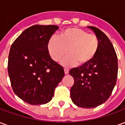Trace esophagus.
<instances>
[{"instance_id":"1","label":"esophagus","mask_w":125,"mask_h":125,"mask_svg":"<svg viewBox=\"0 0 125 125\" xmlns=\"http://www.w3.org/2000/svg\"><path fill=\"white\" fill-rule=\"evenodd\" d=\"M64 73H65V74H68L69 73V70L67 68H64Z\"/></svg>"}]
</instances>
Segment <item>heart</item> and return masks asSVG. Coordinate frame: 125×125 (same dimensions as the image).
Instances as JSON below:
<instances>
[{"instance_id":"heart-1","label":"heart","mask_w":125,"mask_h":125,"mask_svg":"<svg viewBox=\"0 0 125 125\" xmlns=\"http://www.w3.org/2000/svg\"><path fill=\"white\" fill-rule=\"evenodd\" d=\"M100 47V41L96 35L88 33L77 27L66 29L60 33L59 37H52L48 41L47 49L50 57L58 62L67 55L61 62L65 67L85 65L96 56Z\"/></svg>"}]
</instances>
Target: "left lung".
Returning <instances> with one entry per match:
<instances>
[{
	"mask_svg": "<svg viewBox=\"0 0 125 125\" xmlns=\"http://www.w3.org/2000/svg\"><path fill=\"white\" fill-rule=\"evenodd\" d=\"M88 27L99 39V49L88 63L70 70L74 79L70 96L76 106L92 108L104 103L112 94L117 79L118 60L107 36L96 27Z\"/></svg>",
	"mask_w": 125,
	"mask_h": 125,
	"instance_id": "1",
	"label": "left lung"
}]
</instances>
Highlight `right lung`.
I'll use <instances>...</instances> for the list:
<instances>
[{"instance_id": "obj_1", "label": "right lung", "mask_w": 125, "mask_h": 125, "mask_svg": "<svg viewBox=\"0 0 125 125\" xmlns=\"http://www.w3.org/2000/svg\"><path fill=\"white\" fill-rule=\"evenodd\" d=\"M56 25L29 27L16 39L9 55L8 73L15 94L32 105L49 102L64 76L62 66L52 60L47 43Z\"/></svg>"}]
</instances>
